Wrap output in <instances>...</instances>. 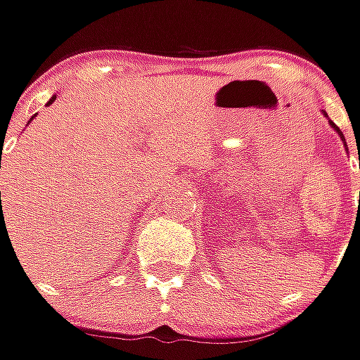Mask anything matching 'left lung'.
Masks as SVG:
<instances>
[{
    "mask_svg": "<svg viewBox=\"0 0 360 360\" xmlns=\"http://www.w3.org/2000/svg\"><path fill=\"white\" fill-rule=\"evenodd\" d=\"M332 126H334V124H332ZM336 130H338V128H336ZM338 134H340V130H338ZM340 136H342V134H340Z\"/></svg>",
    "mask_w": 360,
    "mask_h": 360,
    "instance_id": "left-lung-1",
    "label": "left lung"
}]
</instances>
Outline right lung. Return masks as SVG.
<instances>
[{"instance_id": "right-lung-1", "label": "right lung", "mask_w": 360, "mask_h": 360, "mask_svg": "<svg viewBox=\"0 0 360 360\" xmlns=\"http://www.w3.org/2000/svg\"><path fill=\"white\" fill-rule=\"evenodd\" d=\"M54 99H56V97H53V99H51V101H49V103H53ZM0 160H1V157H0ZM0 167H1V162H0ZM0 195H1V193H0Z\"/></svg>"}]
</instances>
